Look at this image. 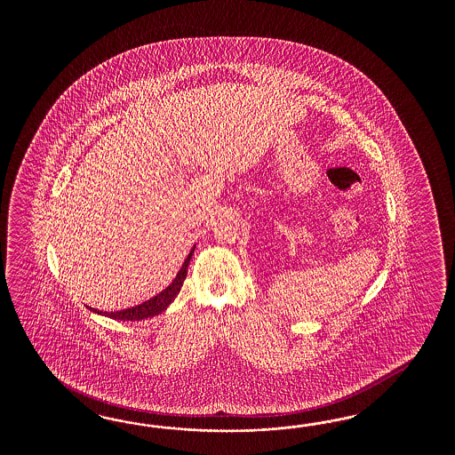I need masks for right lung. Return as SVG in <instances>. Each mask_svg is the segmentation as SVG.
Here are the masks:
<instances>
[{"mask_svg": "<svg viewBox=\"0 0 455 455\" xmlns=\"http://www.w3.org/2000/svg\"><path fill=\"white\" fill-rule=\"evenodd\" d=\"M193 250L188 253L187 260L181 265L179 274L175 276V280L166 287L164 291H160L156 297H153L147 302L140 303L137 307H132V308H124V310H118V312H101V310H95L90 307V310L97 312L100 315H105V317L113 318V320H141V318L153 317V315H158L165 310L166 307L170 303L175 300V297L179 295L180 289L183 285V280L187 278V272H188V263L192 259Z\"/></svg>", "mask_w": 455, "mask_h": 455, "instance_id": "obj_1", "label": "right lung"}]
</instances>
